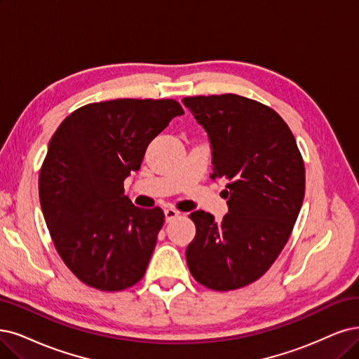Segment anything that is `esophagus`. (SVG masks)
<instances>
[{"label":"esophagus","mask_w":359,"mask_h":359,"mask_svg":"<svg viewBox=\"0 0 359 359\" xmlns=\"http://www.w3.org/2000/svg\"><path fill=\"white\" fill-rule=\"evenodd\" d=\"M164 216H165V222H172L180 216V213L175 208H167V210H164Z\"/></svg>","instance_id":"34e87169"}]
</instances>
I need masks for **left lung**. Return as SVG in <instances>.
I'll use <instances>...</instances> for the list:
<instances>
[{
  "label": "left lung",
  "mask_w": 359,
  "mask_h": 359,
  "mask_svg": "<svg viewBox=\"0 0 359 359\" xmlns=\"http://www.w3.org/2000/svg\"><path fill=\"white\" fill-rule=\"evenodd\" d=\"M211 144V177L228 179L229 213H191L187 248L195 280L217 291L248 285L287 244L304 196V165L293 133L273 109L236 95L184 97Z\"/></svg>",
  "instance_id": "1"
}]
</instances>
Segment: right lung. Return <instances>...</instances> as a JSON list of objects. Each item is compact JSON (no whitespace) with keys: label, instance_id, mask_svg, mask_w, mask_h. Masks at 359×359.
Segmentation results:
<instances>
[{"label":"right lung","instance_id":"obj_1","mask_svg":"<svg viewBox=\"0 0 359 359\" xmlns=\"http://www.w3.org/2000/svg\"><path fill=\"white\" fill-rule=\"evenodd\" d=\"M171 99L90 103L63 119L39 172V201L57 253L84 284L119 291L142 280L161 208L133 205L124 180L175 116Z\"/></svg>","mask_w":359,"mask_h":359}]
</instances>
